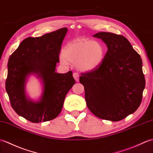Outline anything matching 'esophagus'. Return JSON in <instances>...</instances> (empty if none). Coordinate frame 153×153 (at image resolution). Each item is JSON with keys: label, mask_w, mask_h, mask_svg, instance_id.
Listing matches in <instances>:
<instances>
[{"label": "esophagus", "mask_w": 153, "mask_h": 153, "mask_svg": "<svg viewBox=\"0 0 153 153\" xmlns=\"http://www.w3.org/2000/svg\"><path fill=\"white\" fill-rule=\"evenodd\" d=\"M73 76H74V79H76V81H77V82H78V81H79V74L77 73V72H74L73 74Z\"/></svg>", "instance_id": "esophagus-1"}]
</instances>
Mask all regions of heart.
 Here are the masks:
<instances>
[{
	"mask_svg": "<svg viewBox=\"0 0 153 153\" xmlns=\"http://www.w3.org/2000/svg\"><path fill=\"white\" fill-rule=\"evenodd\" d=\"M105 56V48L100 43L84 38L74 39L64 48L60 55L63 65L75 64L83 72H90L100 66Z\"/></svg>",
	"mask_w": 153,
	"mask_h": 153,
	"instance_id": "heart-1",
	"label": "heart"
}]
</instances>
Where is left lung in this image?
<instances>
[{
  "label": "left lung",
  "mask_w": 153,
  "mask_h": 153,
  "mask_svg": "<svg viewBox=\"0 0 153 153\" xmlns=\"http://www.w3.org/2000/svg\"><path fill=\"white\" fill-rule=\"evenodd\" d=\"M106 44L100 66L81 74L87 105L102 119L119 121L136 111L145 87L140 55L121 35L102 32L93 35Z\"/></svg>",
  "instance_id": "1"
}]
</instances>
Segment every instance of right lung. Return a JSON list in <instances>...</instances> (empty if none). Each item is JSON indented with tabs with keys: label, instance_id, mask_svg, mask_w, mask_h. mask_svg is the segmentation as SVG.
Wrapping results in <instances>:
<instances>
[{
	"label": "right lung",
	"instance_id": "1",
	"mask_svg": "<svg viewBox=\"0 0 153 153\" xmlns=\"http://www.w3.org/2000/svg\"><path fill=\"white\" fill-rule=\"evenodd\" d=\"M68 31L62 28L40 37H28L21 42L10 56L6 90L12 108L19 116L34 123L56 118L60 113L66 94L75 79L72 72H55L62 41ZM30 75H35L42 85L38 101L26 93Z\"/></svg>",
	"mask_w": 153,
	"mask_h": 153
}]
</instances>
